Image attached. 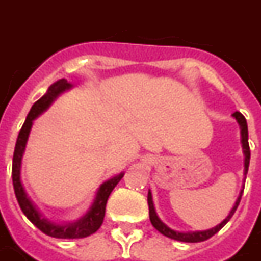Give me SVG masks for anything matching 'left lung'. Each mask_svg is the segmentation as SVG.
I'll return each instance as SVG.
<instances>
[{"instance_id": "8db88e82", "label": "left lung", "mask_w": 261, "mask_h": 261, "mask_svg": "<svg viewBox=\"0 0 261 261\" xmlns=\"http://www.w3.org/2000/svg\"><path fill=\"white\" fill-rule=\"evenodd\" d=\"M233 117L238 120L239 125H240V134H242V147H243V154H245V175L247 174V171H249V162H250V147H249V131H247V121H246L245 116L242 114V113L234 112L232 114ZM245 189V187H243ZM243 189L240 191V194H239V198L236 199V203H234V206L232 207V211L230 213L226 216V219L219 223L218 226H215L212 229H209V230H203V232H188V233H181V232H175L172 229H169L168 226L165 225L164 222H162L160 218H158V215L155 212V207H154V203H152V195L148 191V207H149V220H151V223L152 226L155 227L156 230L160 233H162L164 236H167L169 239H174V240H179V242H185V243H198V242H205L209 238H212L213 234H216V233L219 232L220 229L223 227V226L230 220V218L233 216V213L236 212V209H238L239 203H240V199H242V194H243Z\"/></svg>"}]
</instances>
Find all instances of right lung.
Wrapping results in <instances>:
<instances>
[{
	"label": "right lung",
	"mask_w": 261,
	"mask_h": 261,
	"mask_svg": "<svg viewBox=\"0 0 261 261\" xmlns=\"http://www.w3.org/2000/svg\"><path fill=\"white\" fill-rule=\"evenodd\" d=\"M70 87H72V85L66 79L58 80L56 83H54L52 86L49 87L48 92L45 93L41 99L34 103V106L29 110L28 116H27V120L23 123L22 128H21L19 134H18L15 149H14V158H12V184H14L16 200H18L19 206L22 209L23 215L41 232L48 234L50 238L56 239H82L86 238V236H90L94 232H97L101 223H103V219H105L107 199H109V196L112 194L114 187L117 185L120 179L123 178V175H116V176H113L112 179L101 184V187L99 188L97 195H96V199H94L93 205L89 209V212L83 218H80L79 220L73 222V223L58 225V223L50 222L45 216H42L39 211L36 209L35 205L32 203V200L29 199V196L25 192V189H23L22 182H21V161H22L25 145H27V141H28L29 131H31V127H32V121L39 114L45 112L61 93H63L67 89H70Z\"/></svg>",
	"instance_id": "add662e5"
}]
</instances>
